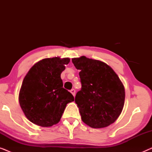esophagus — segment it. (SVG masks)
I'll return each mask as SVG.
<instances>
[{"label":"esophagus","mask_w":152,"mask_h":152,"mask_svg":"<svg viewBox=\"0 0 152 152\" xmlns=\"http://www.w3.org/2000/svg\"><path fill=\"white\" fill-rule=\"evenodd\" d=\"M70 93L73 95V96H75V89H74V88L71 89V90H70Z\"/></svg>","instance_id":"1"}]
</instances>
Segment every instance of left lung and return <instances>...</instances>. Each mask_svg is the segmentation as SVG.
<instances>
[{"instance_id": "1", "label": "left lung", "mask_w": 152, "mask_h": 152, "mask_svg": "<svg viewBox=\"0 0 152 152\" xmlns=\"http://www.w3.org/2000/svg\"><path fill=\"white\" fill-rule=\"evenodd\" d=\"M80 70L82 88L77 93V104L82 121L99 129L113 123L124 107L125 92L121 81L107 64L84 56L72 59Z\"/></svg>"}]
</instances>
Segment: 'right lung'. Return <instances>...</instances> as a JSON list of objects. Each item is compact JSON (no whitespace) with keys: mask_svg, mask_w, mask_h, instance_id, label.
<instances>
[{"mask_svg":"<svg viewBox=\"0 0 152 152\" xmlns=\"http://www.w3.org/2000/svg\"><path fill=\"white\" fill-rule=\"evenodd\" d=\"M70 59L48 58L37 62L25 77L19 103L26 118L41 126H51L61 119L74 97L63 88L61 73Z\"/></svg>","mask_w":152,"mask_h":152,"instance_id":"right-lung-1","label":"right lung"}]
</instances>
